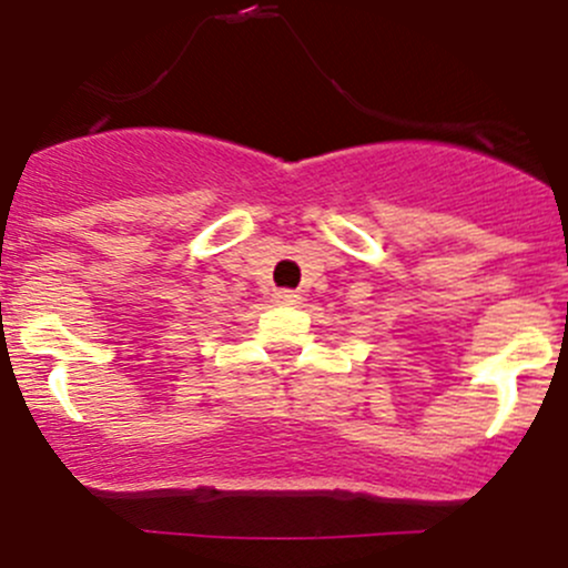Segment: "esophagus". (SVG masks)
<instances>
[{
	"mask_svg": "<svg viewBox=\"0 0 568 568\" xmlns=\"http://www.w3.org/2000/svg\"><path fill=\"white\" fill-rule=\"evenodd\" d=\"M300 300L302 296L296 294V291H288V288L274 291V302H277V305H300Z\"/></svg>",
	"mask_w": 568,
	"mask_h": 568,
	"instance_id": "esophagus-1",
	"label": "esophagus"
}]
</instances>
